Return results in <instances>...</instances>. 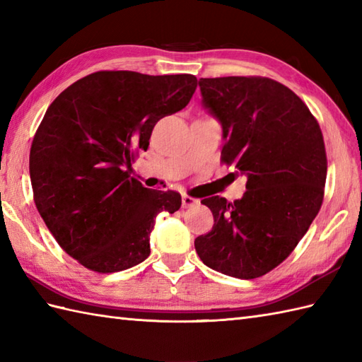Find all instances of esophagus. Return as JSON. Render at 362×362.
Wrapping results in <instances>:
<instances>
[{
    "label": "esophagus",
    "instance_id": "esophagus-1",
    "mask_svg": "<svg viewBox=\"0 0 362 362\" xmlns=\"http://www.w3.org/2000/svg\"><path fill=\"white\" fill-rule=\"evenodd\" d=\"M199 204L197 199L189 197V196H183L182 197V206L183 209H191V206H196Z\"/></svg>",
    "mask_w": 362,
    "mask_h": 362
}]
</instances>
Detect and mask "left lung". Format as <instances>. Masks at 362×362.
Returning a JSON list of instances; mask_svg holds the SVG:
<instances>
[{
	"label": "left lung",
	"instance_id": "1",
	"mask_svg": "<svg viewBox=\"0 0 362 362\" xmlns=\"http://www.w3.org/2000/svg\"><path fill=\"white\" fill-rule=\"evenodd\" d=\"M202 104L222 127L221 158L247 177L233 204L213 196L210 233L196 238L204 264L235 279L272 271L308 232L327 179L324 136L294 91L267 78L199 79Z\"/></svg>",
	"mask_w": 362,
	"mask_h": 362
}]
</instances>
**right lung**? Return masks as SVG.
Here are the masks:
<instances>
[{"mask_svg": "<svg viewBox=\"0 0 362 362\" xmlns=\"http://www.w3.org/2000/svg\"><path fill=\"white\" fill-rule=\"evenodd\" d=\"M196 87L193 74L98 71L48 107L30 146L34 201L82 266L109 274L140 264L157 214L180 209L179 193L144 188L127 169L157 121L187 107Z\"/></svg>", "mask_w": 362, "mask_h": 362, "instance_id": "1", "label": "right lung"}]
</instances>
